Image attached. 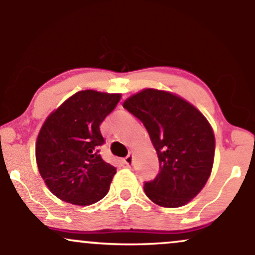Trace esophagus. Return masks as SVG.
I'll use <instances>...</instances> for the list:
<instances>
[{
    "instance_id": "esophagus-1",
    "label": "esophagus",
    "mask_w": 255,
    "mask_h": 255,
    "mask_svg": "<svg viewBox=\"0 0 255 255\" xmlns=\"http://www.w3.org/2000/svg\"><path fill=\"white\" fill-rule=\"evenodd\" d=\"M131 162H133V156L128 154V156L125 158V164L127 165V166H130L131 165Z\"/></svg>"
}]
</instances>
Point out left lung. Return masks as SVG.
Instances as JSON below:
<instances>
[{
    "label": "left lung",
    "instance_id": "obj_1",
    "mask_svg": "<svg viewBox=\"0 0 255 255\" xmlns=\"http://www.w3.org/2000/svg\"><path fill=\"white\" fill-rule=\"evenodd\" d=\"M124 108L144 124L159 160V174L144 184L146 195L163 207L189 203L211 175V125L194 105L168 91L145 89L126 99Z\"/></svg>",
    "mask_w": 255,
    "mask_h": 255
}]
</instances>
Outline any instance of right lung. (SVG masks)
<instances>
[{
    "instance_id": "add662e5",
    "label": "right lung",
    "mask_w": 255,
    "mask_h": 255,
    "mask_svg": "<svg viewBox=\"0 0 255 255\" xmlns=\"http://www.w3.org/2000/svg\"><path fill=\"white\" fill-rule=\"evenodd\" d=\"M120 99V93L79 91L44 121L36 142L38 170L61 200L87 206L109 192L116 168L99 154V126Z\"/></svg>"
}]
</instances>
